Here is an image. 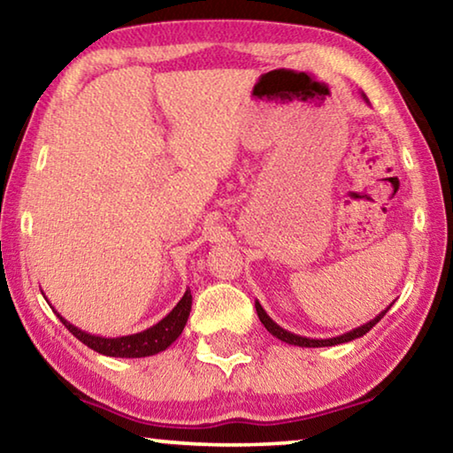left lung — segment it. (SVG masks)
Instances as JSON below:
<instances>
[{"mask_svg":"<svg viewBox=\"0 0 453 453\" xmlns=\"http://www.w3.org/2000/svg\"><path fill=\"white\" fill-rule=\"evenodd\" d=\"M362 96H364V94H362ZM364 99L367 102L365 96H364ZM389 308H392V303H389L388 308L383 310L381 313H378V316H375L373 319L367 321V324L359 326V327H356V329H351V332H348V334H342V335H337V337H327V340H313V337H303V335L291 334V332H288V329H283L281 326L275 324V321H273L270 316H267L265 310L262 308V303L256 302L257 318H259V321H262L267 332L278 337V340L289 343V346H300V348H327V346H337V343L351 342V340H356V337H362V335H365L367 332H370V329H372L375 324H378V321H380L383 316H386Z\"/></svg>","mask_w":453,"mask_h":453,"instance_id":"1","label":"left lung"}]
</instances>
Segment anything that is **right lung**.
I'll return each instance as SVG.
<instances>
[{
	"label": "right lung",
	"mask_w": 453,
	"mask_h": 453,
	"mask_svg": "<svg viewBox=\"0 0 453 453\" xmlns=\"http://www.w3.org/2000/svg\"><path fill=\"white\" fill-rule=\"evenodd\" d=\"M189 311H191V291L186 289V294H183L178 305H175V308L167 313L162 321H157L156 326L143 329L140 334L119 335V337H104V335L88 334L83 332V329L70 324L67 319L61 318L58 311L56 313L61 319V324L70 329V332L78 337L81 343H86L88 348L97 351V354H104L110 357H148L167 349L175 340H178L183 332V327L188 324Z\"/></svg>",
	"instance_id": "obj_1"
}]
</instances>
